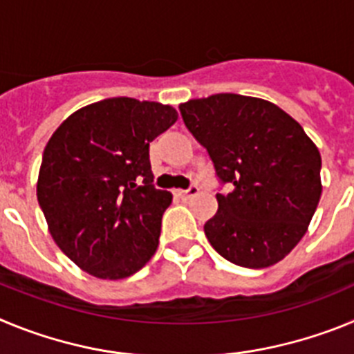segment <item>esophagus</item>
<instances>
[{"instance_id":"1","label":"esophagus","mask_w":354,"mask_h":354,"mask_svg":"<svg viewBox=\"0 0 354 354\" xmlns=\"http://www.w3.org/2000/svg\"><path fill=\"white\" fill-rule=\"evenodd\" d=\"M198 186H189L187 189H175V196H179V198L186 200V198H192V196L198 195Z\"/></svg>"}]
</instances>
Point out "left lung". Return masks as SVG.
Masks as SVG:
<instances>
[{
	"label": "left lung",
	"instance_id": "8db88e82",
	"mask_svg": "<svg viewBox=\"0 0 354 354\" xmlns=\"http://www.w3.org/2000/svg\"><path fill=\"white\" fill-rule=\"evenodd\" d=\"M207 150L221 184L218 212L204 225L212 248L232 264L261 270L305 236L321 198V154L303 127L257 97L216 93L179 106Z\"/></svg>",
	"mask_w": 354,
	"mask_h": 354
}]
</instances>
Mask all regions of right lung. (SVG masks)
Returning <instances> with one entry per match:
<instances>
[{"instance_id":"right-lung-1","label":"right lung","mask_w":354,"mask_h":354,"mask_svg":"<svg viewBox=\"0 0 354 354\" xmlns=\"http://www.w3.org/2000/svg\"><path fill=\"white\" fill-rule=\"evenodd\" d=\"M175 120L171 106L113 97L77 109L49 138L37 198L58 248L86 273L127 278L158 250L171 193L152 184L149 145Z\"/></svg>"}]
</instances>
